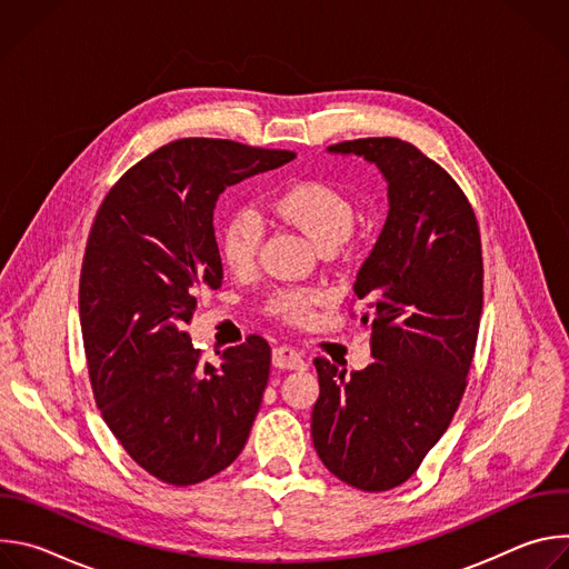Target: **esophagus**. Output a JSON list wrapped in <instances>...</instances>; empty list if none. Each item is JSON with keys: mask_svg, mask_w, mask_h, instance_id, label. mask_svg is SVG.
<instances>
[{"mask_svg": "<svg viewBox=\"0 0 569 569\" xmlns=\"http://www.w3.org/2000/svg\"><path fill=\"white\" fill-rule=\"evenodd\" d=\"M272 362L274 367L279 369H295V371H303L308 365L301 356V351H297L295 347L290 345H281V347H274L272 351Z\"/></svg>", "mask_w": 569, "mask_h": 569, "instance_id": "1", "label": "esophagus"}]
</instances>
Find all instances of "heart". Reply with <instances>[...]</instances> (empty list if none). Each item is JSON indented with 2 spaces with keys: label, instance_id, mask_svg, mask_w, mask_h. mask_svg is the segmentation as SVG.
Wrapping results in <instances>:
<instances>
[{
  "label": "heart",
  "instance_id": "obj_1",
  "mask_svg": "<svg viewBox=\"0 0 569 569\" xmlns=\"http://www.w3.org/2000/svg\"><path fill=\"white\" fill-rule=\"evenodd\" d=\"M272 213L306 231L315 246L333 252L349 238L356 222V204L345 189L323 180H299L272 200ZM263 240V222L257 211H233L218 233L222 263L233 272H246L257 263ZM323 301L317 288H279L266 301V310L286 323H308Z\"/></svg>",
  "mask_w": 569,
  "mask_h": 569
}]
</instances>
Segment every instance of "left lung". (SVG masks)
Returning a JSON list of instances; mask_svg holds the SVG:
<instances>
[{"instance_id":"obj_1","label":"left lung","mask_w":569,"mask_h":569,"mask_svg":"<svg viewBox=\"0 0 569 569\" xmlns=\"http://www.w3.org/2000/svg\"><path fill=\"white\" fill-rule=\"evenodd\" d=\"M329 150L373 161L389 216L353 283L376 360L347 376L315 358L310 435L336 477L378 493L419 470L459 408L483 306L481 238L461 187L410 141L367 137Z\"/></svg>"}]
</instances>
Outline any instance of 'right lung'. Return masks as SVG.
Returning a JSON list of instances; mask_svg holds the SVG:
<instances>
[{"label":"right lung","instance_id":"add662e5","mask_svg":"<svg viewBox=\"0 0 569 569\" xmlns=\"http://www.w3.org/2000/svg\"><path fill=\"white\" fill-rule=\"evenodd\" d=\"M292 150L189 137L157 148L103 198L78 308L103 421L123 450L171 486L200 483L246 448L270 376L261 336L202 360L184 323L198 292L220 288V193L283 167Z\"/></svg>","mask_w":569,"mask_h":569}]
</instances>
